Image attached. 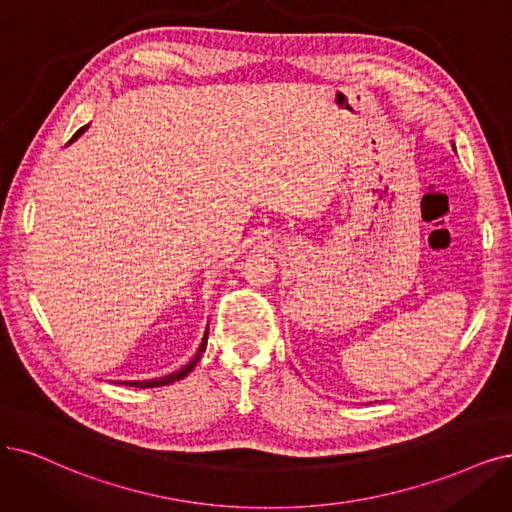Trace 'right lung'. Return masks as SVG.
<instances>
[{"label": "right lung", "mask_w": 512, "mask_h": 512, "mask_svg": "<svg viewBox=\"0 0 512 512\" xmlns=\"http://www.w3.org/2000/svg\"><path fill=\"white\" fill-rule=\"evenodd\" d=\"M86 128H88V126H82L78 132H75V135L71 137V141H69V143H73L75 139H78ZM206 339H208V329H206V333H204V337H202V344H200V348H198L196 356H194L192 361H189L181 371H177V373H170V375H164V377H156V380H145V382H122V384H126V386H135V388H158V386H168V384H173V382L183 380V377H185L189 371H192V369L196 367V363L200 361L202 352L206 350Z\"/></svg>", "instance_id": "1"}]
</instances>
